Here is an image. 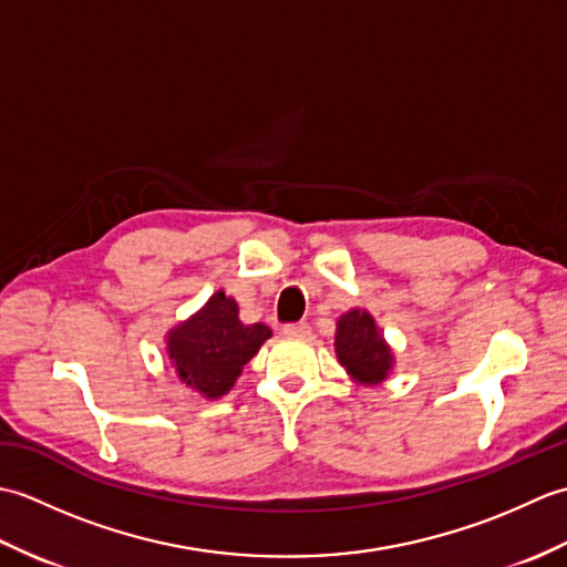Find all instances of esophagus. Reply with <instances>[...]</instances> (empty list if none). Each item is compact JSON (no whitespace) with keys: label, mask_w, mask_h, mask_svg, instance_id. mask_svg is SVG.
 <instances>
[{"label":"esophagus","mask_w":567,"mask_h":567,"mask_svg":"<svg viewBox=\"0 0 567 567\" xmlns=\"http://www.w3.org/2000/svg\"><path fill=\"white\" fill-rule=\"evenodd\" d=\"M311 331V327L307 321H292V323H285L282 327V333L290 336V339H307Z\"/></svg>","instance_id":"1"}]
</instances>
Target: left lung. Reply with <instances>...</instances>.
<instances>
[{
    "mask_svg": "<svg viewBox=\"0 0 567 567\" xmlns=\"http://www.w3.org/2000/svg\"><path fill=\"white\" fill-rule=\"evenodd\" d=\"M336 355L341 365L360 382L375 384L388 378L392 353L368 311L353 309L339 319L336 331Z\"/></svg>",
    "mask_w": 567,
    "mask_h": 567,
    "instance_id": "left-lung-1",
    "label": "left lung"
}]
</instances>
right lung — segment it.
<instances>
[{"label": "right lung", "instance_id": "obj_1", "mask_svg": "<svg viewBox=\"0 0 567 567\" xmlns=\"http://www.w3.org/2000/svg\"><path fill=\"white\" fill-rule=\"evenodd\" d=\"M265 339H270L265 323H244L234 299L216 292L199 315L171 331L167 351L187 388L216 400L231 390Z\"/></svg>", "mask_w": 567, "mask_h": 567}]
</instances>
